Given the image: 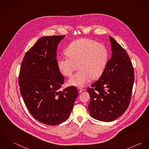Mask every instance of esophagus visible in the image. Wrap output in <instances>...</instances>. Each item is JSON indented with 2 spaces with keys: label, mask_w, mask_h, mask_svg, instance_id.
Masks as SVG:
<instances>
[{
  "label": "esophagus",
  "mask_w": 149,
  "mask_h": 149,
  "mask_svg": "<svg viewBox=\"0 0 149 149\" xmlns=\"http://www.w3.org/2000/svg\"><path fill=\"white\" fill-rule=\"evenodd\" d=\"M77 90H78V91H79V93H81L82 91L84 90V89H83L82 88H80V87H79V88H77Z\"/></svg>",
  "instance_id": "obj_1"
}]
</instances>
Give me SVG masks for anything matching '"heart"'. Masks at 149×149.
I'll return each mask as SVG.
<instances>
[{
    "mask_svg": "<svg viewBox=\"0 0 149 149\" xmlns=\"http://www.w3.org/2000/svg\"><path fill=\"white\" fill-rule=\"evenodd\" d=\"M68 57H61L58 66L62 74L67 77L79 70L69 80L72 85L83 86L90 78L95 79L102 74L108 59V52L104 45L94 40L81 38L71 43L65 51Z\"/></svg>",
    "mask_w": 149,
    "mask_h": 149,
    "instance_id": "1",
    "label": "heart"
}]
</instances>
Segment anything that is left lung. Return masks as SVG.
I'll return each mask as SVG.
<instances>
[{"instance_id": "8db88e82", "label": "left lung", "mask_w": 149, "mask_h": 149, "mask_svg": "<svg viewBox=\"0 0 149 149\" xmlns=\"http://www.w3.org/2000/svg\"><path fill=\"white\" fill-rule=\"evenodd\" d=\"M112 52L100 79L88 88L91 117L109 122L127 109L134 80V68L127 51L109 36Z\"/></svg>"}]
</instances>
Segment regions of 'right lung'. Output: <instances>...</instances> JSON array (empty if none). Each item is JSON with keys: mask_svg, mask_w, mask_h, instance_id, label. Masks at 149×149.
<instances>
[{"mask_svg": "<svg viewBox=\"0 0 149 149\" xmlns=\"http://www.w3.org/2000/svg\"><path fill=\"white\" fill-rule=\"evenodd\" d=\"M65 36L42 37L28 50L19 76L20 93L33 117L55 125L69 118L79 93L71 86L58 91L64 82L56 59L57 47Z\"/></svg>", "mask_w": 149, "mask_h": 149, "instance_id": "obj_1", "label": "right lung"}]
</instances>
